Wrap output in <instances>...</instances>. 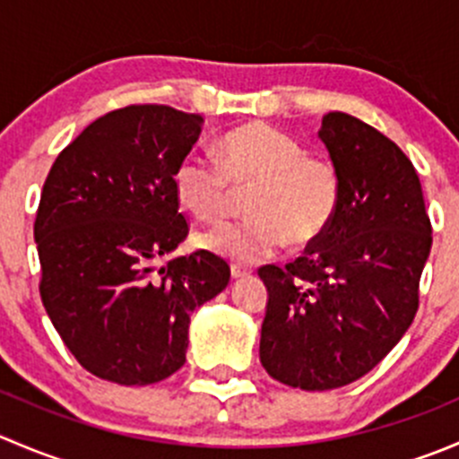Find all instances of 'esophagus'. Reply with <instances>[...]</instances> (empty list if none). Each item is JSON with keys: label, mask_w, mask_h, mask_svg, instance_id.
Here are the masks:
<instances>
[{"label": "esophagus", "mask_w": 459, "mask_h": 459, "mask_svg": "<svg viewBox=\"0 0 459 459\" xmlns=\"http://www.w3.org/2000/svg\"><path fill=\"white\" fill-rule=\"evenodd\" d=\"M248 275H251V271H247V268L238 266V264L230 266V277H233V280H242V277H248Z\"/></svg>", "instance_id": "obj_1"}]
</instances>
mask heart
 <instances>
[{"instance_id":"b5f03b06","label":"heart","mask_w":459,"mask_h":459,"mask_svg":"<svg viewBox=\"0 0 459 459\" xmlns=\"http://www.w3.org/2000/svg\"><path fill=\"white\" fill-rule=\"evenodd\" d=\"M233 186H253L247 195L251 217L204 230L197 247L244 266L277 255L286 242L307 247L322 238L342 195L331 161L308 157L304 143L268 124L226 133L217 160L188 152L173 173L178 200L204 221L224 215Z\"/></svg>"}]
</instances>
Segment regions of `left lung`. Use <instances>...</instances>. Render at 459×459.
Segmentation results:
<instances>
[{
    "instance_id": "obj_1",
    "label": "left lung",
    "mask_w": 459,
    "mask_h": 459,
    "mask_svg": "<svg viewBox=\"0 0 459 459\" xmlns=\"http://www.w3.org/2000/svg\"><path fill=\"white\" fill-rule=\"evenodd\" d=\"M319 140L342 184L331 226L266 284L259 359L277 382L331 391L377 367L418 313L430 220L409 157L362 119L322 117Z\"/></svg>"
}]
</instances>
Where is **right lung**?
Instances as JSON below:
<instances>
[{"instance_id":"1","label":"right lung","mask_w":459,"mask_h":459,"mask_svg":"<svg viewBox=\"0 0 459 459\" xmlns=\"http://www.w3.org/2000/svg\"><path fill=\"white\" fill-rule=\"evenodd\" d=\"M202 122L157 104L110 110L59 152L44 182L41 302L77 362L108 382L146 386L182 368L191 313L230 280L208 251L165 261L188 235L173 173Z\"/></svg>"}]
</instances>
